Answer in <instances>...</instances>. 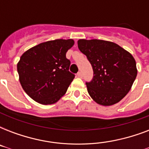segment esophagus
<instances>
[{
	"label": "esophagus",
	"instance_id": "esophagus-1",
	"mask_svg": "<svg viewBox=\"0 0 149 149\" xmlns=\"http://www.w3.org/2000/svg\"><path fill=\"white\" fill-rule=\"evenodd\" d=\"M77 77H79V78H82V77H83L82 72H77Z\"/></svg>",
	"mask_w": 149,
	"mask_h": 149
}]
</instances>
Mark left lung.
I'll return each instance as SVG.
<instances>
[{
    "label": "left lung",
    "mask_w": 149,
    "mask_h": 149,
    "mask_svg": "<svg viewBox=\"0 0 149 149\" xmlns=\"http://www.w3.org/2000/svg\"><path fill=\"white\" fill-rule=\"evenodd\" d=\"M77 43L93 68V79L86 82L90 96L104 106L120 101L129 92L137 77L134 57L108 41L79 39Z\"/></svg>",
    "instance_id": "obj_1"
}]
</instances>
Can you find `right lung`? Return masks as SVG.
<instances>
[{
	"mask_svg": "<svg viewBox=\"0 0 149 149\" xmlns=\"http://www.w3.org/2000/svg\"><path fill=\"white\" fill-rule=\"evenodd\" d=\"M74 44L72 39H56L34 46L20 58L17 69L22 88L35 101L56 103L63 97L75 75L69 71L65 56Z\"/></svg>",
	"mask_w": 149,
	"mask_h": 149,
	"instance_id": "add662e5",
	"label": "right lung"
}]
</instances>
